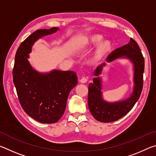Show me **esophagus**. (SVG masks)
Wrapping results in <instances>:
<instances>
[{"mask_svg": "<svg viewBox=\"0 0 156 156\" xmlns=\"http://www.w3.org/2000/svg\"><path fill=\"white\" fill-rule=\"evenodd\" d=\"M87 81V78L86 77H83L80 80V82L81 83H85Z\"/></svg>", "mask_w": 156, "mask_h": 156, "instance_id": "1", "label": "esophagus"}]
</instances>
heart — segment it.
<instances>
[{"instance_id": "b5f03b06", "label": "heart", "mask_w": 156, "mask_h": 156, "mask_svg": "<svg viewBox=\"0 0 156 156\" xmlns=\"http://www.w3.org/2000/svg\"><path fill=\"white\" fill-rule=\"evenodd\" d=\"M102 41V36H101L100 35H94V36H91L90 38L87 41V43H91V44H96L100 43ZM111 47V43L109 42H105V43L102 44V49H107L109 48V47Z\"/></svg>"}]
</instances>
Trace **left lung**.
Returning <instances> with one entry per match:
<instances>
[{
	"mask_svg": "<svg viewBox=\"0 0 156 156\" xmlns=\"http://www.w3.org/2000/svg\"><path fill=\"white\" fill-rule=\"evenodd\" d=\"M120 59H128L133 67V90L126 99L114 102L105 100L102 94L103 81L101 74L106 62L98 65L94 72L96 77L93 83L89 84L88 105L89 109L95 119L102 122H112L122 118L130 112L138 101L142 90L144 60L136 42L130 38L128 44L116 49L106 58V62H110Z\"/></svg>",
	"mask_w": 156,
	"mask_h": 156,
	"instance_id": "1",
	"label": "left lung"
}]
</instances>
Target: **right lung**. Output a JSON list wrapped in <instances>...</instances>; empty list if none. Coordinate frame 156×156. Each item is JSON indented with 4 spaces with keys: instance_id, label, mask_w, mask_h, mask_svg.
I'll return each mask as SVG.
<instances>
[{
    "instance_id": "obj_1",
    "label": "right lung",
    "mask_w": 156,
    "mask_h": 156,
    "mask_svg": "<svg viewBox=\"0 0 156 156\" xmlns=\"http://www.w3.org/2000/svg\"><path fill=\"white\" fill-rule=\"evenodd\" d=\"M58 30V27L36 30L20 44L15 56L13 82L20 105L28 115L41 123L59 120L65 112L69 94L78 83L74 72L53 69L40 72L28 60L37 41Z\"/></svg>"
}]
</instances>
